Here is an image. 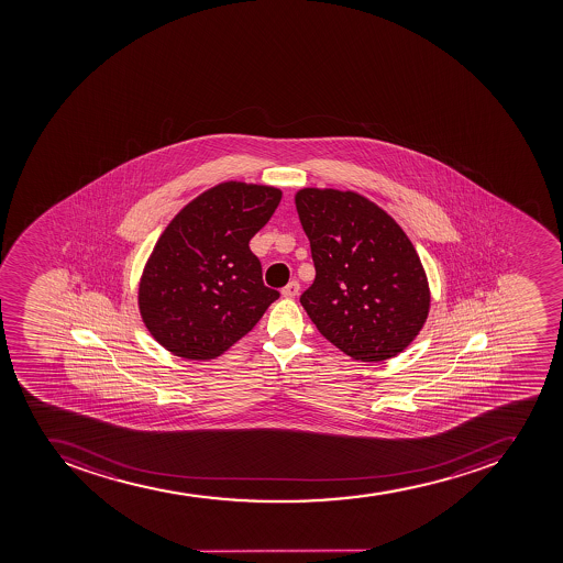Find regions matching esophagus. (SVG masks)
Wrapping results in <instances>:
<instances>
[{
	"mask_svg": "<svg viewBox=\"0 0 563 563\" xmlns=\"http://www.w3.org/2000/svg\"><path fill=\"white\" fill-rule=\"evenodd\" d=\"M300 284L297 283V280H291V283H288V286H284L283 297H286V299H295L297 295H299Z\"/></svg>",
	"mask_w": 563,
	"mask_h": 563,
	"instance_id": "esophagus-1",
	"label": "esophagus"
}]
</instances>
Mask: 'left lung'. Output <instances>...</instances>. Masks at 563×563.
Here are the masks:
<instances>
[{"label": "left lung", "mask_w": 563, "mask_h": 563, "mask_svg": "<svg viewBox=\"0 0 563 563\" xmlns=\"http://www.w3.org/2000/svg\"><path fill=\"white\" fill-rule=\"evenodd\" d=\"M314 263L302 295L320 333L360 362H384L427 322L430 288L418 252L384 209L353 190L295 195Z\"/></svg>", "instance_id": "left-lung-1"}]
</instances>
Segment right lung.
<instances>
[{
  "instance_id": "add662e5",
  "label": "right lung",
  "mask_w": 563,
  "mask_h": 563,
  "mask_svg": "<svg viewBox=\"0 0 563 563\" xmlns=\"http://www.w3.org/2000/svg\"><path fill=\"white\" fill-rule=\"evenodd\" d=\"M280 198L268 185L224 181L167 224L139 284L140 314L162 347L185 360L218 358L279 299L249 243Z\"/></svg>"
}]
</instances>
